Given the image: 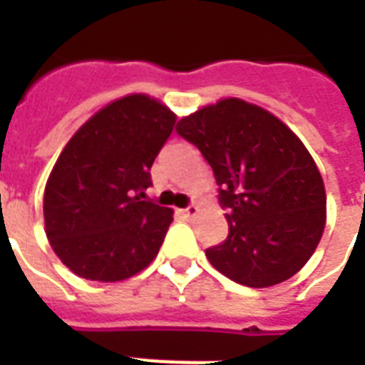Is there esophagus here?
<instances>
[{
  "mask_svg": "<svg viewBox=\"0 0 365 365\" xmlns=\"http://www.w3.org/2000/svg\"><path fill=\"white\" fill-rule=\"evenodd\" d=\"M180 212H182L185 217H193V216H197V214H199V208H197L195 205H189L187 208H183V210H180Z\"/></svg>",
  "mask_w": 365,
  "mask_h": 365,
  "instance_id": "34e87169",
  "label": "esophagus"
}]
</instances>
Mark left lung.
<instances>
[{"mask_svg": "<svg viewBox=\"0 0 365 365\" xmlns=\"http://www.w3.org/2000/svg\"><path fill=\"white\" fill-rule=\"evenodd\" d=\"M212 166L227 239L206 250L217 271L250 288L294 277L326 225V191L301 140L257 106L227 98L176 125Z\"/></svg>", "mask_w": 365, "mask_h": 365, "instance_id": "1", "label": "left lung"}]
</instances>
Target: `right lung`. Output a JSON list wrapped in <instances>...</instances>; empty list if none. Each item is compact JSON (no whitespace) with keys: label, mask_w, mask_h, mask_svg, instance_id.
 Segmentation results:
<instances>
[{"label":"right lung","mask_w":365,"mask_h":365,"mask_svg":"<svg viewBox=\"0 0 365 365\" xmlns=\"http://www.w3.org/2000/svg\"><path fill=\"white\" fill-rule=\"evenodd\" d=\"M176 115L143 94L111 102L73 134L43 199L45 233L70 271L117 282L155 259L172 210L145 197Z\"/></svg>","instance_id":"obj_1"}]
</instances>
